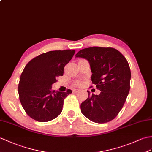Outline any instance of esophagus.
I'll use <instances>...</instances> for the list:
<instances>
[{
    "label": "esophagus",
    "mask_w": 152,
    "mask_h": 152,
    "mask_svg": "<svg viewBox=\"0 0 152 152\" xmlns=\"http://www.w3.org/2000/svg\"><path fill=\"white\" fill-rule=\"evenodd\" d=\"M79 91H80V90H79V89H75V90L73 91V92L75 93H78Z\"/></svg>",
    "instance_id": "1"
}]
</instances>
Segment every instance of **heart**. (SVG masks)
<instances>
[{"label":"heart","mask_w":152,"mask_h":152,"mask_svg":"<svg viewBox=\"0 0 152 152\" xmlns=\"http://www.w3.org/2000/svg\"><path fill=\"white\" fill-rule=\"evenodd\" d=\"M77 84H78V83H77Z\"/></svg>","instance_id":"b5f03b06"}]
</instances>
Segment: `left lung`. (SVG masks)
I'll use <instances>...</instances> for the list:
<instances>
[{
  "mask_svg": "<svg viewBox=\"0 0 152 152\" xmlns=\"http://www.w3.org/2000/svg\"><path fill=\"white\" fill-rule=\"evenodd\" d=\"M75 57L90 63L92 83L101 92L93 94L81 104V111L90 121L99 124L113 120L124 105L130 89L131 71L126 58L111 47L82 49ZM91 86L90 87H92Z\"/></svg>",
  "mask_w": 152,
  "mask_h": 152,
  "instance_id": "1",
  "label": "left lung"
}]
</instances>
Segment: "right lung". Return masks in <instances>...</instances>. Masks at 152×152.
I'll list each match as a JSON object with an SVG mask.
<instances>
[{
    "label": "right lung",
    "instance_id": "right-lung-1",
    "mask_svg": "<svg viewBox=\"0 0 152 152\" xmlns=\"http://www.w3.org/2000/svg\"><path fill=\"white\" fill-rule=\"evenodd\" d=\"M75 53V50L47 52L30 60L24 67L18 85L19 100L26 114L35 121H50L61 113L65 98L72 91H55L52 85L63 76Z\"/></svg>",
    "mask_w": 152,
    "mask_h": 152
}]
</instances>
